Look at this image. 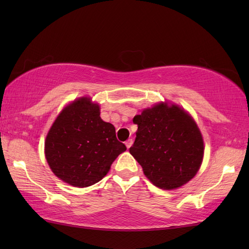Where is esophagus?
<instances>
[{"instance_id":"obj_1","label":"esophagus","mask_w":249,"mask_h":249,"mask_svg":"<svg viewBox=\"0 0 249 249\" xmlns=\"http://www.w3.org/2000/svg\"><path fill=\"white\" fill-rule=\"evenodd\" d=\"M133 139H128L127 141H126L125 142V145H126V147H127V149H129V147L131 146V145H133Z\"/></svg>"}]
</instances>
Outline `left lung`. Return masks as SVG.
Wrapping results in <instances>:
<instances>
[{
    "mask_svg": "<svg viewBox=\"0 0 249 249\" xmlns=\"http://www.w3.org/2000/svg\"><path fill=\"white\" fill-rule=\"evenodd\" d=\"M133 122L138 130L129 152L155 186L181 187L197 174L203 160V139L186 111L160 103L144 109Z\"/></svg>",
    "mask_w": 249,
    "mask_h": 249,
    "instance_id": "left-lung-1",
    "label": "left lung"
}]
</instances>
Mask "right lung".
I'll return each mask as SVG.
<instances>
[{"label": "right lung", "instance_id": "1", "mask_svg": "<svg viewBox=\"0 0 249 249\" xmlns=\"http://www.w3.org/2000/svg\"><path fill=\"white\" fill-rule=\"evenodd\" d=\"M126 146L112 124L100 118L91 98L73 100L62 110L45 141V154L52 172L75 187H88L107 176Z\"/></svg>", "mask_w": 249, "mask_h": 249}]
</instances>
